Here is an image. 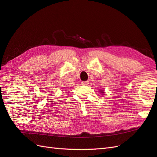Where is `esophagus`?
<instances>
[{
	"label": "esophagus",
	"instance_id": "esophagus-1",
	"mask_svg": "<svg viewBox=\"0 0 157 157\" xmlns=\"http://www.w3.org/2000/svg\"><path fill=\"white\" fill-rule=\"evenodd\" d=\"M81 84L83 85V86H86V85L88 84V81H83L81 82Z\"/></svg>",
	"mask_w": 157,
	"mask_h": 157
}]
</instances>
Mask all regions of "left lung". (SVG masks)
I'll return each mask as SVG.
<instances>
[{
  "label": "left lung",
  "instance_id": "obj_1",
  "mask_svg": "<svg viewBox=\"0 0 157 157\" xmlns=\"http://www.w3.org/2000/svg\"><path fill=\"white\" fill-rule=\"evenodd\" d=\"M99 92H100V94H102V95H104V94H105V92H104V90L101 89V90H99Z\"/></svg>",
  "mask_w": 157,
  "mask_h": 157
}]
</instances>
